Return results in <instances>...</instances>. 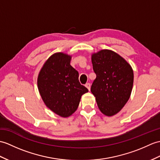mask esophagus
Masks as SVG:
<instances>
[{
  "label": "esophagus",
  "mask_w": 160,
  "mask_h": 160,
  "mask_svg": "<svg viewBox=\"0 0 160 160\" xmlns=\"http://www.w3.org/2000/svg\"><path fill=\"white\" fill-rule=\"evenodd\" d=\"M85 87H86L88 89V91H90V88H91V84L90 83H87L86 84H85Z\"/></svg>",
  "instance_id": "34e87169"
}]
</instances>
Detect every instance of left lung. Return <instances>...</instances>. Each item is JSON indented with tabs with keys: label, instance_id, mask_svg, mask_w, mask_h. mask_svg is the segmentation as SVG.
<instances>
[{
	"label": "left lung",
	"instance_id": "1",
	"mask_svg": "<svg viewBox=\"0 0 160 160\" xmlns=\"http://www.w3.org/2000/svg\"><path fill=\"white\" fill-rule=\"evenodd\" d=\"M92 69L96 79L91 91L100 111L113 116L122 108L130 97L133 73L131 66L121 56L109 50L92 55Z\"/></svg>",
	"mask_w": 160,
	"mask_h": 160
}]
</instances>
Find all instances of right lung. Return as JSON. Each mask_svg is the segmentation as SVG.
I'll return each instance as SVG.
<instances>
[{
  "label": "right lung",
  "instance_id": "right-lung-1",
  "mask_svg": "<svg viewBox=\"0 0 160 160\" xmlns=\"http://www.w3.org/2000/svg\"><path fill=\"white\" fill-rule=\"evenodd\" d=\"M71 57L56 53L48 59L39 72L38 85L47 107L62 117L77 110L81 96L88 90L78 80V72L70 65Z\"/></svg>",
  "mask_w": 160,
  "mask_h": 160
}]
</instances>
